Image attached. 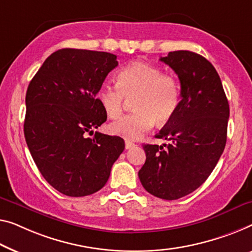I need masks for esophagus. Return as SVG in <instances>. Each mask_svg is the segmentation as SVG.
Masks as SVG:
<instances>
[{"label": "esophagus", "instance_id": "esophagus-1", "mask_svg": "<svg viewBox=\"0 0 252 252\" xmlns=\"http://www.w3.org/2000/svg\"><path fill=\"white\" fill-rule=\"evenodd\" d=\"M134 146H136V145H134L133 142H131L129 140L126 141V149H131L132 147H134Z\"/></svg>", "mask_w": 252, "mask_h": 252}]
</instances>
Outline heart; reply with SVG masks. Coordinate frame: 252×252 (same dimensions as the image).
Instances as JSON below:
<instances>
[{"label": "heart", "instance_id": "b5f03b06", "mask_svg": "<svg viewBox=\"0 0 252 252\" xmlns=\"http://www.w3.org/2000/svg\"><path fill=\"white\" fill-rule=\"evenodd\" d=\"M116 87L100 86L96 98L108 118L122 114L126 100H132L134 113L111 123L112 134L127 140L144 136L155 125H165L173 118L180 104L181 89L178 79L162 73L159 67L146 62H133L119 71Z\"/></svg>", "mask_w": 252, "mask_h": 252}]
</instances>
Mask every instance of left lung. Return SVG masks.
I'll return each mask as SVG.
<instances>
[{
    "instance_id": "8db88e82",
    "label": "left lung",
    "mask_w": 252,
    "mask_h": 252,
    "mask_svg": "<svg viewBox=\"0 0 252 252\" xmlns=\"http://www.w3.org/2000/svg\"><path fill=\"white\" fill-rule=\"evenodd\" d=\"M159 60L178 74L181 100L156 136L171 144L142 146L146 162L138 175L150 194L175 200L198 189L215 168L226 144L230 106L219 73L204 56L175 51Z\"/></svg>"
}]
</instances>
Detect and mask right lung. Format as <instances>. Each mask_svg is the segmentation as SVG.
Segmentation results:
<instances>
[{
    "label": "right lung",
    "instance_id": "right-lung-1",
    "mask_svg": "<svg viewBox=\"0 0 252 252\" xmlns=\"http://www.w3.org/2000/svg\"><path fill=\"white\" fill-rule=\"evenodd\" d=\"M116 55L62 48L45 60L26 94L24 132L44 179L63 194L84 197L106 185L125 149L116 136L95 132L107 115L96 98Z\"/></svg>",
    "mask_w": 252,
    "mask_h": 252
}]
</instances>
